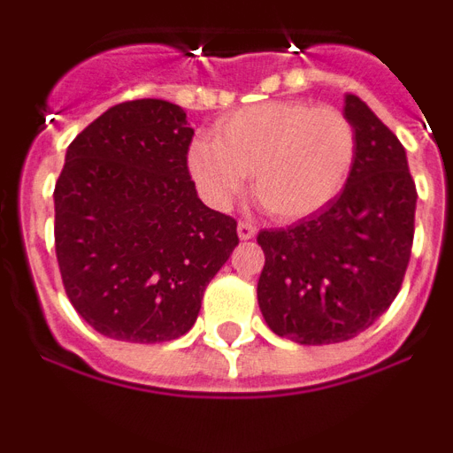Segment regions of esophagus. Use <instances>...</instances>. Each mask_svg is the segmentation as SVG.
Masks as SVG:
<instances>
[{"label": "esophagus", "mask_w": 453, "mask_h": 453, "mask_svg": "<svg viewBox=\"0 0 453 453\" xmlns=\"http://www.w3.org/2000/svg\"><path fill=\"white\" fill-rule=\"evenodd\" d=\"M238 235L240 240H251L256 235V226L247 222V219H242V222H238Z\"/></svg>", "instance_id": "esophagus-1"}]
</instances>
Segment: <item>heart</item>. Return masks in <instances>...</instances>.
<instances>
[{
    "label": "heart",
    "mask_w": 453,
    "mask_h": 453,
    "mask_svg": "<svg viewBox=\"0 0 453 453\" xmlns=\"http://www.w3.org/2000/svg\"><path fill=\"white\" fill-rule=\"evenodd\" d=\"M356 158V131L342 111L308 102L247 106L199 138L188 167L213 206H226L251 174L256 199L276 219H299L345 188Z\"/></svg>",
    "instance_id": "heart-1"
}]
</instances>
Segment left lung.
I'll return each instance as SVG.
<instances>
[{"mask_svg": "<svg viewBox=\"0 0 453 453\" xmlns=\"http://www.w3.org/2000/svg\"><path fill=\"white\" fill-rule=\"evenodd\" d=\"M356 158L345 190L288 229H263L258 306L299 345H334L365 331L397 297L411 261L418 190L403 145L363 99L345 95Z\"/></svg>", "mask_w": 453, "mask_h": 453, "instance_id": "obj_1", "label": "left lung"}]
</instances>
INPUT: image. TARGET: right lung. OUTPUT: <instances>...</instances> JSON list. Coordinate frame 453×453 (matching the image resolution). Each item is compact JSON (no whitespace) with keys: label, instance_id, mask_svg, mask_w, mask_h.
Wrapping results in <instances>:
<instances>
[{"label":"right lung","instance_id":"add662e5","mask_svg":"<svg viewBox=\"0 0 453 453\" xmlns=\"http://www.w3.org/2000/svg\"><path fill=\"white\" fill-rule=\"evenodd\" d=\"M195 131L165 99L111 106L72 140L54 188V240L77 313L106 338L188 334L208 281L238 245V222L197 197Z\"/></svg>","mask_w":453,"mask_h":453}]
</instances>
